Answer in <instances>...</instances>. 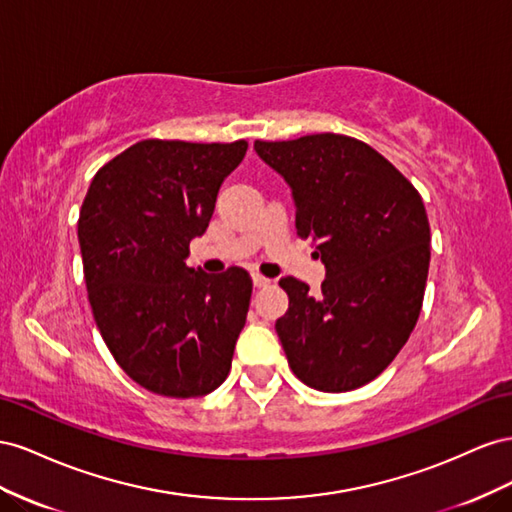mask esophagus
<instances>
[{
  "instance_id": "obj_1",
  "label": "esophagus",
  "mask_w": 512,
  "mask_h": 512,
  "mask_svg": "<svg viewBox=\"0 0 512 512\" xmlns=\"http://www.w3.org/2000/svg\"><path fill=\"white\" fill-rule=\"evenodd\" d=\"M253 285L255 287H268L270 285V279H266V276H261V274H253Z\"/></svg>"
}]
</instances>
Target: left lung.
I'll list each match as a JSON object with an SVG mask.
<instances>
[{
	"label": "left lung",
	"mask_w": 512,
	"mask_h": 512,
	"mask_svg": "<svg viewBox=\"0 0 512 512\" xmlns=\"http://www.w3.org/2000/svg\"><path fill=\"white\" fill-rule=\"evenodd\" d=\"M296 203V229L326 266L321 294L285 276L289 309L276 334L291 371L321 392L369 384L416 326L431 259L425 203L371 145L319 133L255 141Z\"/></svg>",
	"instance_id": "obj_1"
}]
</instances>
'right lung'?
Listing matches in <instances>:
<instances>
[{"mask_svg": "<svg viewBox=\"0 0 512 512\" xmlns=\"http://www.w3.org/2000/svg\"><path fill=\"white\" fill-rule=\"evenodd\" d=\"M246 148L145 139L87 188L79 244L94 321L122 371L154 394L203 397L229 375L253 281L238 266L206 274L184 259Z\"/></svg>", "mask_w": 512, "mask_h": 512, "instance_id": "obj_1", "label": "right lung"}]
</instances>
